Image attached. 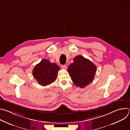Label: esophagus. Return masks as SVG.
Returning a JSON list of instances; mask_svg holds the SVG:
<instances>
[{"label":"esophagus","mask_w":130,"mask_h":130,"mask_svg":"<svg viewBox=\"0 0 130 130\" xmlns=\"http://www.w3.org/2000/svg\"><path fill=\"white\" fill-rule=\"evenodd\" d=\"M62 68L64 69H67V66L65 65H62Z\"/></svg>","instance_id":"1"}]
</instances>
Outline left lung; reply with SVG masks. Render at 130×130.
Here are the masks:
<instances>
[{"label":"left lung","mask_w":130,"mask_h":130,"mask_svg":"<svg viewBox=\"0 0 130 130\" xmlns=\"http://www.w3.org/2000/svg\"><path fill=\"white\" fill-rule=\"evenodd\" d=\"M97 67L90 60L78 55L73 59L67 71L74 84L84 88L93 80Z\"/></svg>","instance_id":"obj_1"}]
</instances>
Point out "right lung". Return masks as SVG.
Returning a JSON list of instances; mask_svg holds the SVG:
<instances>
[{"instance_id": "right-lung-1", "label": "right lung", "mask_w": 130, "mask_h": 130, "mask_svg": "<svg viewBox=\"0 0 130 130\" xmlns=\"http://www.w3.org/2000/svg\"><path fill=\"white\" fill-rule=\"evenodd\" d=\"M60 67L47 59H43L35 65L32 75L39 84L46 86L53 82L57 78Z\"/></svg>"}]
</instances>
